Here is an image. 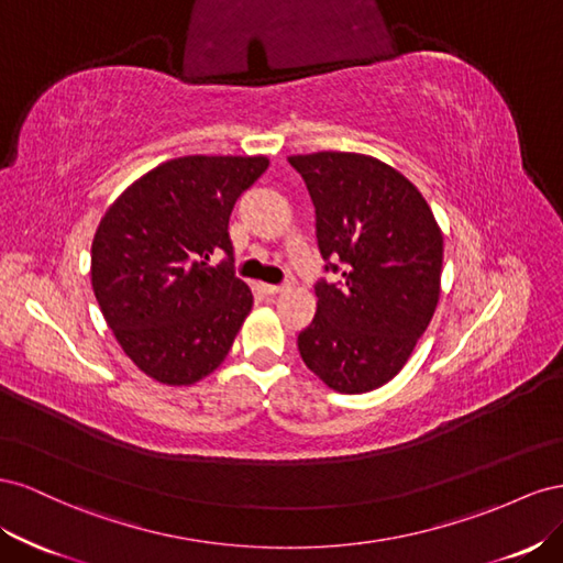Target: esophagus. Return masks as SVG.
<instances>
[{"label":"esophagus","instance_id":"34e87169","mask_svg":"<svg viewBox=\"0 0 563 563\" xmlns=\"http://www.w3.org/2000/svg\"><path fill=\"white\" fill-rule=\"evenodd\" d=\"M262 290H264V295L276 297V295L285 292V285H262Z\"/></svg>","mask_w":563,"mask_h":563}]
</instances>
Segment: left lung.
I'll return each mask as SVG.
<instances>
[{"label":"left lung","mask_w":563,"mask_h":563,"mask_svg":"<svg viewBox=\"0 0 563 563\" xmlns=\"http://www.w3.org/2000/svg\"><path fill=\"white\" fill-rule=\"evenodd\" d=\"M287 159L313 200L320 254L344 264L340 285H316L301 361L332 391L379 389L404 371L439 307L443 231L417 186L373 155Z\"/></svg>","instance_id":"1"}]
</instances>
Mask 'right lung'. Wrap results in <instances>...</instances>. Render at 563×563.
Returning a JSON list of instances; mask_svg holds the SVG:
<instances>
[{"label": "right lung", "mask_w": 563, "mask_h": 563, "mask_svg": "<svg viewBox=\"0 0 563 563\" xmlns=\"http://www.w3.org/2000/svg\"><path fill=\"white\" fill-rule=\"evenodd\" d=\"M266 155H186L157 165L112 202L91 243V287L108 328L143 375L190 387L229 356L252 311L233 276L229 217Z\"/></svg>", "instance_id": "obj_1"}]
</instances>
